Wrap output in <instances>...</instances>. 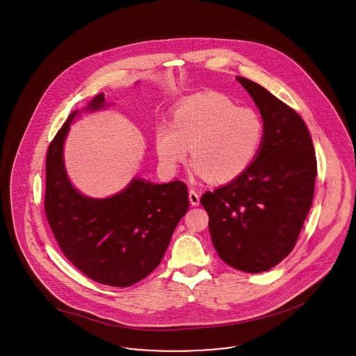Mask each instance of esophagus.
I'll use <instances>...</instances> for the list:
<instances>
[{
	"mask_svg": "<svg viewBox=\"0 0 356 356\" xmlns=\"http://www.w3.org/2000/svg\"><path fill=\"white\" fill-rule=\"evenodd\" d=\"M188 196L189 202H191L192 206L196 207V206L200 204V196H199V193L195 189H189Z\"/></svg>",
	"mask_w": 356,
	"mask_h": 356,
	"instance_id": "esophagus-1",
	"label": "esophagus"
}]
</instances>
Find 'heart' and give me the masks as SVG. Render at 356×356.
Masks as SVG:
<instances>
[{
  "label": "heart",
  "instance_id": "obj_1",
  "mask_svg": "<svg viewBox=\"0 0 356 356\" xmlns=\"http://www.w3.org/2000/svg\"><path fill=\"white\" fill-rule=\"evenodd\" d=\"M265 138L261 114L238 107L222 94H203L181 102L172 122H160L154 144L163 167L173 172L188 156L193 172L216 184L241 177L255 161Z\"/></svg>",
  "mask_w": 356,
  "mask_h": 356
}]
</instances>
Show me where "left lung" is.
<instances>
[{
	"label": "left lung",
	"mask_w": 356,
	"mask_h": 356,
	"mask_svg": "<svg viewBox=\"0 0 356 356\" xmlns=\"http://www.w3.org/2000/svg\"><path fill=\"white\" fill-rule=\"evenodd\" d=\"M236 79L259 108L264 144L241 177L204 192L200 203L220 259L241 272L262 273L296 246L312 204L317 163L308 127L292 107L250 79Z\"/></svg>",
	"instance_id": "left-lung-1"
}]
</instances>
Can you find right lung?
I'll return each mask as SVG.
<instances>
[{
  "label": "right lung",
  "mask_w": 356,
  "mask_h": 356,
  "mask_svg": "<svg viewBox=\"0 0 356 356\" xmlns=\"http://www.w3.org/2000/svg\"><path fill=\"white\" fill-rule=\"evenodd\" d=\"M105 105L97 95L88 110ZM68 115L47 150L44 209L65 258L95 282L126 288L144 280L161 262L172 234L188 211V189L176 180L153 184L134 179L107 199L81 195L67 179L63 144Z\"/></svg>",
  "instance_id": "obj_1"
}]
</instances>
